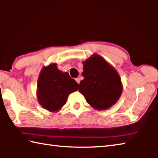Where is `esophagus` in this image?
Listing matches in <instances>:
<instances>
[{
  "mask_svg": "<svg viewBox=\"0 0 158 158\" xmlns=\"http://www.w3.org/2000/svg\"><path fill=\"white\" fill-rule=\"evenodd\" d=\"M76 81H77V83H78V84H79L80 81H81V79H80V78H77V79H76Z\"/></svg>",
  "mask_w": 158,
  "mask_h": 158,
  "instance_id": "esophagus-1",
  "label": "esophagus"
}]
</instances>
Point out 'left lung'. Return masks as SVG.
I'll return each instance as SVG.
<instances>
[{"label": "left lung", "instance_id": "1", "mask_svg": "<svg viewBox=\"0 0 158 158\" xmlns=\"http://www.w3.org/2000/svg\"><path fill=\"white\" fill-rule=\"evenodd\" d=\"M79 89L89 105L98 110L114 105L122 93L121 80L113 67L95 54L84 62Z\"/></svg>", "mask_w": 158, "mask_h": 158}]
</instances>
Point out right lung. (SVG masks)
<instances>
[{"instance_id": "1", "label": "right lung", "mask_w": 158, "mask_h": 158, "mask_svg": "<svg viewBox=\"0 0 158 158\" xmlns=\"http://www.w3.org/2000/svg\"><path fill=\"white\" fill-rule=\"evenodd\" d=\"M53 63L42 69L37 84V99L44 109L56 111L66 103L69 93L78 90L79 84L68 73Z\"/></svg>"}]
</instances>
